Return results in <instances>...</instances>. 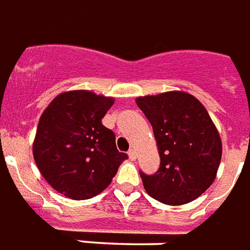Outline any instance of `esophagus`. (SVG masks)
Masks as SVG:
<instances>
[{"label": "esophagus", "mask_w": 250, "mask_h": 250, "mask_svg": "<svg viewBox=\"0 0 250 250\" xmlns=\"http://www.w3.org/2000/svg\"><path fill=\"white\" fill-rule=\"evenodd\" d=\"M128 158H130L131 160H135V159H136V151H135V149H130V151H128Z\"/></svg>", "instance_id": "34e87169"}]
</instances>
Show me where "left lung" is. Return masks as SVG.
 <instances>
[{
  "instance_id": "obj_1",
  "label": "left lung",
  "mask_w": 250,
  "mask_h": 250,
  "mask_svg": "<svg viewBox=\"0 0 250 250\" xmlns=\"http://www.w3.org/2000/svg\"><path fill=\"white\" fill-rule=\"evenodd\" d=\"M152 125L160 155L153 175L140 171L146 192L168 205L191 203L216 179L223 146L208 111L193 95L163 92L136 99Z\"/></svg>"
}]
</instances>
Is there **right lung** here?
<instances>
[{"label": "right lung", "instance_id": "right-lung-1", "mask_svg": "<svg viewBox=\"0 0 250 250\" xmlns=\"http://www.w3.org/2000/svg\"><path fill=\"white\" fill-rule=\"evenodd\" d=\"M112 104V98L75 90L59 94L41 115L33 156L46 182L68 199L99 195L128 159L102 125Z\"/></svg>", "mask_w": 250, "mask_h": 250}]
</instances>
